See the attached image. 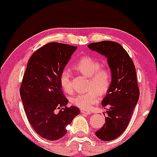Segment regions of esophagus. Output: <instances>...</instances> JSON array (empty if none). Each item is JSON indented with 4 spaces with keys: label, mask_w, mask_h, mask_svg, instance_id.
Here are the masks:
<instances>
[{
    "label": "esophagus",
    "mask_w": 157,
    "mask_h": 157,
    "mask_svg": "<svg viewBox=\"0 0 157 157\" xmlns=\"http://www.w3.org/2000/svg\"><path fill=\"white\" fill-rule=\"evenodd\" d=\"M81 113H83V114H85V115H90L91 113V112H89V111H86V110H81Z\"/></svg>",
    "instance_id": "34e87169"
}]
</instances>
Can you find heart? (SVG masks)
Wrapping results in <instances>:
<instances>
[{
	"label": "heart",
	"instance_id": "1",
	"mask_svg": "<svg viewBox=\"0 0 157 157\" xmlns=\"http://www.w3.org/2000/svg\"><path fill=\"white\" fill-rule=\"evenodd\" d=\"M74 68L81 75L89 77L87 92L80 93L71 98V103L81 109H90L99 101V94L104 95L112 83V71L107 66H101V62L91 56H82L74 64ZM70 72L65 69L59 75V83L65 92L73 90Z\"/></svg>",
	"mask_w": 157,
	"mask_h": 157
}]
</instances>
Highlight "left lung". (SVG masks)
I'll list each match as a JSON object with an SVG mask.
<instances>
[{
  "instance_id": "8db88e82",
  "label": "left lung",
  "mask_w": 157,
  "mask_h": 157,
  "mask_svg": "<svg viewBox=\"0 0 157 157\" xmlns=\"http://www.w3.org/2000/svg\"><path fill=\"white\" fill-rule=\"evenodd\" d=\"M87 47L104 55L112 71L111 86L101 103L108 115L106 124L95 132L98 139L111 141L126 130L139 101L135 65L127 51L115 42L102 41L91 43Z\"/></svg>"
}]
</instances>
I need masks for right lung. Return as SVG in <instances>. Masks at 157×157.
Here are the masks:
<instances>
[{
	"label": "right lung",
	"instance_id": "right-lung-1",
	"mask_svg": "<svg viewBox=\"0 0 157 157\" xmlns=\"http://www.w3.org/2000/svg\"><path fill=\"white\" fill-rule=\"evenodd\" d=\"M77 48L58 42L44 44L33 53L24 74L20 94L26 115L34 130L48 140L64 136L66 127L80 113L77 106H66L59 83L60 74Z\"/></svg>",
	"mask_w": 157,
	"mask_h": 157
}]
</instances>
